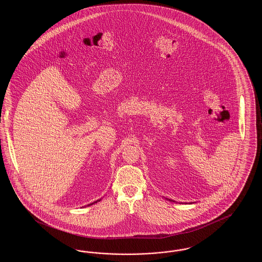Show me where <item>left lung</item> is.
I'll return each mask as SVG.
<instances>
[{
	"mask_svg": "<svg viewBox=\"0 0 262 262\" xmlns=\"http://www.w3.org/2000/svg\"><path fill=\"white\" fill-rule=\"evenodd\" d=\"M167 200H168V199H167ZM170 200V201H173V202H176V201H174V200Z\"/></svg>",
	"mask_w": 262,
	"mask_h": 262,
	"instance_id": "obj_1",
	"label": "left lung"
}]
</instances>
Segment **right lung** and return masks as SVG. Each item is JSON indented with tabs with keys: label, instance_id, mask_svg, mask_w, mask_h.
Instances as JSON below:
<instances>
[{
	"label": "right lung",
	"instance_id": "right-lung-1",
	"mask_svg": "<svg viewBox=\"0 0 262 262\" xmlns=\"http://www.w3.org/2000/svg\"><path fill=\"white\" fill-rule=\"evenodd\" d=\"M100 200H101V199H100V200H96V201H94V202H92V203H90V204H88V206H90V205H92V204H94V203H96V202H97V201H100Z\"/></svg>",
	"mask_w": 262,
	"mask_h": 262
}]
</instances>
